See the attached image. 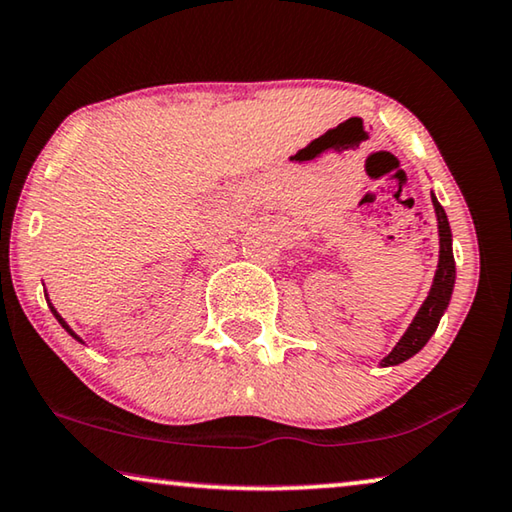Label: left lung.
I'll use <instances>...</instances> for the list:
<instances>
[{"label": "left lung", "mask_w": 512, "mask_h": 512, "mask_svg": "<svg viewBox=\"0 0 512 512\" xmlns=\"http://www.w3.org/2000/svg\"><path fill=\"white\" fill-rule=\"evenodd\" d=\"M435 216H437V232H440V262H437V271L433 278L431 291L424 300V305L419 307V312L408 330L403 332V337L396 342V346L385 355L380 367H396L405 360H410L412 355L419 353L421 348L428 344V339L433 337V332L440 326L442 314L449 307V300L453 294V285H456V262H453V248H451V227L449 218H446L444 209L440 202H437L435 193H431Z\"/></svg>", "instance_id": "left-lung-1"}]
</instances>
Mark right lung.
<instances>
[{
    "label": "right lung",
    "mask_w": 512,
    "mask_h": 512,
    "mask_svg": "<svg viewBox=\"0 0 512 512\" xmlns=\"http://www.w3.org/2000/svg\"><path fill=\"white\" fill-rule=\"evenodd\" d=\"M45 298H47V294H45ZM50 310H52V314L56 316V321H59V323H61V326H63V328H66V332H68V335H72V337H75V339H77V342H81V337H79V335H75V330H72V328L68 326V323H66V321H63V316H61L59 312H56V310H54V305H52V303H50ZM81 344H84V342H81Z\"/></svg>",
    "instance_id": "right-lung-1"
}]
</instances>
